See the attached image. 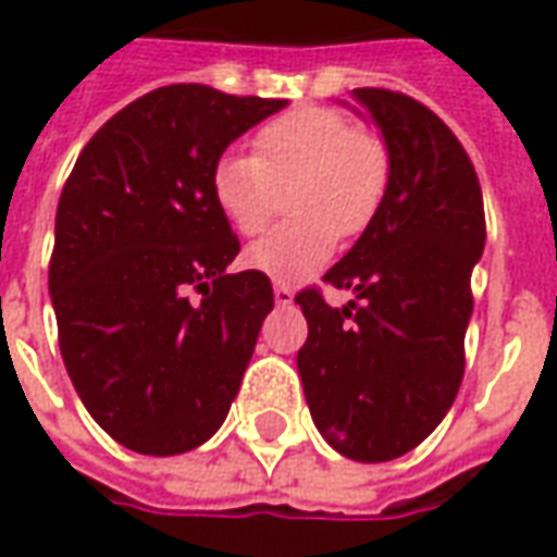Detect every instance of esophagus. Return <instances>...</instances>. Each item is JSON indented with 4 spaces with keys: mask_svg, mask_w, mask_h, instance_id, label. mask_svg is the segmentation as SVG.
Segmentation results:
<instances>
[{
    "mask_svg": "<svg viewBox=\"0 0 557 557\" xmlns=\"http://www.w3.org/2000/svg\"><path fill=\"white\" fill-rule=\"evenodd\" d=\"M292 286L289 283H274V298H277V305H289L292 301Z\"/></svg>",
    "mask_w": 557,
    "mask_h": 557,
    "instance_id": "34e87169",
    "label": "esophagus"
}]
</instances>
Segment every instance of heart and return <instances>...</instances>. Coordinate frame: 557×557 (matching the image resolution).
<instances>
[{
	"instance_id": "b5f03b06",
	"label": "heart",
	"mask_w": 557,
	"mask_h": 557,
	"mask_svg": "<svg viewBox=\"0 0 557 557\" xmlns=\"http://www.w3.org/2000/svg\"><path fill=\"white\" fill-rule=\"evenodd\" d=\"M392 153L380 129L349 123L325 104H298L271 116L250 141V157L223 153L211 169V198L238 235L252 238L280 211L289 223L247 250V265L277 283H298L329 262L334 238H356L380 211Z\"/></svg>"
}]
</instances>
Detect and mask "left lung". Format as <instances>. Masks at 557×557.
<instances>
[{
  "instance_id": "obj_1",
  "label": "left lung",
  "mask_w": 557,
  "mask_h": 557,
  "mask_svg": "<svg viewBox=\"0 0 557 557\" xmlns=\"http://www.w3.org/2000/svg\"><path fill=\"white\" fill-rule=\"evenodd\" d=\"M392 153L380 211L325 271L356 301L334 310L319 286L295 295L305 398L322 437L352 461H392L449 413L465 376L470 274L485 247L480 177L441 116L398 89L359 87Z\"/></svg>"
}]
</instances>
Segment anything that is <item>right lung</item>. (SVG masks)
Returning a JSON list of instances; mask_svg holds the SVG:
<instances>
[{"instance_id": "add662e5", "label": "right lung", "mask_w": 557, "mask_h": 557, "mask_svg": "<svg viewBox=\"0 0 557 557\" xmlns=\"http://www.w3.org/2000/svg\"><path fill=\"white\" fill-rule=\"evenodd\" d=\"M286 104L159 87L89 138L62 186L48 271L62 361L132 453L196 449L238 395L274 289L259 271L225 274L240 240L213 205L211 169Z\"/></svg>"}]
</instances>
